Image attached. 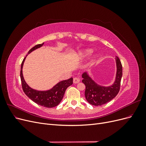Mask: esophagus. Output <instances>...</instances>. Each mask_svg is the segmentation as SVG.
Returning <instances> with one entry per match:
<instances>
[{
	"label": "esophagus",
	"mask_w": 146,
	"mask_h": 146,
	"mask_svg": "<svg viewBox=\"0 0 146 146\" xmlns=\"http://www.w3.org/2000/svg\"><path fill=\"white\" fill-rule=\"evenodd\" d=\"M73 82L74 83H78L80 82V79L77 77H74L73 79Z\"/></svg>",
	"instance_id": "34e87169"
}]
</instances>
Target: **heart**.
Listing matches in <instances>:
<instances>
[{
  "instance_id": "obj_1",
  "label": "heart",
  "mask_w": 146,
  "mask_h": 146,
  "mask_svg": "<svg viewBox=\"0 0 146 146\" xmlns=\"http://www.w3.org/2000/svg\"><path fill=\"white\" fill-rule=\"evenodd\" d=\"M92 52V50L91 49V48H86V49L80 50L79 52H78L77 54L76 55L75 59H76L77 61H82L85 59V58H86L88 56H89ZM96 58H97L96 55H93L92 56H91L90 57V58L89 59V61H88L87 64L88 65L92 64L94 63V61L96 60Z\"/></svg>"
}]
</instances>
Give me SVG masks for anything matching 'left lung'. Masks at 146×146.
I'll return each mask as SVG.
<instances>
[{"label": "left lung", "instance_id": "left-lung-1", "mask_svg": "<svg viewBox=\"0 0 146 146\" xmlns=\"http://www.w3.org/2000/svg\"><path fill=\"white\" fill-rule=\"evenodd\" d=\"M115 59L116 63V77L115 80L111 85L105 86L99 85L92 80L87 71L82 74V82L86 86L85 98L90 104L94 106L104 105L114 99L118 94L122 76V67L118 57L116 56Z\"/></svg>", "mask_w": 146, "mask_h": 146}]
</instances>
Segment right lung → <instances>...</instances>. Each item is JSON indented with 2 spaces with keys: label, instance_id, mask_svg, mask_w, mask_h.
Masks as SVG:
<instances>
[{
  "label": "right lung",
  "instance_id": "right-lung-1",
  "mask_svg": "<svg viewBox=\"0 0 146 146\" xmlns=\"http://www.w3.org/2000/svg\"><path fill=\"white\" fill-rule=\"evenodd\" d=\"M44 44V42L37 44L32 47L29 51L28 54L33 50L40 48ZM28 55H27V56ZM26 57L24 58L21 68V80L22 87L25 94L36 104L47 108H52L58 105L62 100L64 92L68 87L72 85L73 78H70L68 80H62L58 82L51 89L46 91H38L30 88L25 82L23 74V68Z\"/></svg>",
  "mask_w": 146,
  "mask_h": 146
}]
</instances>
